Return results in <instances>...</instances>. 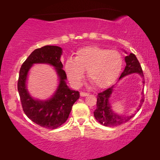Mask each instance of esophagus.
Instances as JSON below:
<instances>
[{"instance_id": "34e87169", "label": "esophagus", "mask_w": 160, "mask_h": 160, "mask_svg": "<svg viewBox=\"0 0 160 160\" xmlns=\"http://www.w3.org/2000/svg\"><path fill=\"white\" fill-rule=\"evenodd\" d=\"M80 95L82 96V97H84V96L89 95V93L85 92H80Z\"/></svg>"}]
</instances>
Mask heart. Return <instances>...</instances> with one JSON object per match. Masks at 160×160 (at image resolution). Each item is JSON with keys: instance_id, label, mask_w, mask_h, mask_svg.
<instances>
[{"instance_id": "heart-1", "label": "heart", "mask_w": 160, "mask_h": 160, "mask_svg": "<svg viewBox=\"0 0 160 160\" xmlns=\"http://www.w3.org/2000/svg\"><path fill=\"white\" fill-rule=\"evenodd\" d=\"M123 59L116 50H108L96 46L82 48L65 62V71L71 82L79 86L87 71V77L96 87L111 84L121 71Z\"/></svg>"}]
</instances>
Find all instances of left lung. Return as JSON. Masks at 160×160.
Listing matches in <instances>:
<instances>
[{
  "label": "left lung",
  "instance_id": "obj_1",
  "mask_svg": "<svg viewBox=\"0 0 160 160\" xmlns=\"http://www.w3.org/2000/svg\"><path fill=\"white\" fill-rule=\"evenodd\" d=\"M126 66L124 71L122 72L120 76L119 79L124 76L129 75L130 73H138L141 74L142 77H143V72L140 64L139 61L138 60L136 56L134 54L130 53L129 55L125 57ZM144 83V82H143ZM113 86H111L109 88L105 89L104 91L98 93L97 95V108L94 111V116L96 120L100 124L106 127H117L121 125L122 124L126 123L130 120L131 118L134 117L135 114L131 116H121L113 112L111 110V107L109 104V98L111 94L113 92ZM144 101L143 98L141 100V103L138 107L137 111H138Z\"/></svg>",
  "mask_w": 160,
  "mask_h": 160
}]
</instances>
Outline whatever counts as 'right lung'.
I'll return each mask as SVG.
<instances>
[{"label":"right lung","mask_w":160,"mask_h":160,"mask_svg":"<svg viewBox=\"0 0 160 160\" xmlns=\"http://www.w3.org/2000/svg\"><path fill=\"white\" fill-rule=\"evenodd\" d=\"M62 49L57 46H44L35 49L22 63L19 70L17 89L22 109L29 119L47 129H56L67 121L73 105L79 98V92L71 90L65 84L66 73L60 61ZM34 63H47L56 68L60 84L50 100L33 99L26 89V79L30 67Z\"/></svg>","instance_id":"1"}]
</instances>
